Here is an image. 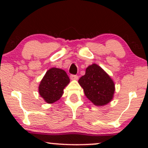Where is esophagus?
Masks as SVG:
<instances>
[{
  "instance_id": "34e87169",
  "label": "esophagus",
  "mask_w": 148,
  "mask_h": 148,
  "mask_svg": "<svg viewBox=\"0 0 148 148\" xmlns=\"http://www.w3.org/2000/svg\"><path fill=\"white\" fill-rule=\"evenodd\" d=\"M70 79L72 80H78L79 76L77 75H73V74H72V75H70Z\"/></svg>"
}]
</instances>
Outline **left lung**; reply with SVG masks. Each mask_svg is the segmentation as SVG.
<instances>
[{
	"label": "left lung",
	"mask_w": 148,
	"mask_h": 148,
	"mask_svg": "<svg viewBox=\"0 0 148 148\" xmlns=\"http://www.w3.org/2000/svg\"><path fill=\"white\" fill-rule=\"evenodd\" d=\"M85 95L96 106H104L113 99L115 84L103 69L96 64L86 68V74L79 80Z\"/></svg>",
	"instance_id": "left-lung-1"
}]
</instances>
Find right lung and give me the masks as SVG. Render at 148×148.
Listing matches in <instances>:
<instances>
[{
	"label": "right lung",
	"instance_id": "right-lung-1",
	"mask_svg": "<svg viewBox=\"0 0 148 148\" xmlns=\"http://www.w3.org/2000/svg\"><path fill=\"white\" fill-rule=\"evenodd\" d=\"M69 78L61 69L53 67L46 72L39 86V93L47 103L56 102L62 97Z\"/></svg>",
	"mask_w": 148,
	"mask_h": 148
}]
</instances>
